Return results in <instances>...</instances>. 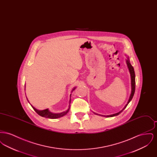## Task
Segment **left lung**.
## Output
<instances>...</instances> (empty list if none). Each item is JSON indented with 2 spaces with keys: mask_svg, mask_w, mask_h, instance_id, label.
Here are the masks:
<instances>
[{
  "mask_svg": "<svg viewBox=\"0 0 157 157\" xmlns=\"http://www.w3.org/2000/svg\"><path fill=\"white\" fill-rule=\"evenodd\" d=\"M126 63H127V67H128V68L129 71V73H130L131 84V92L130 96H129V99L128 101V102H127V104L125 105V106L124 107V108L120 112L116 113H114V114H112V115H106V116L104 115V117H115V116L118 115L119 114H120L121 112H122L125 109V108L127 107V105L130 102V101L132 100V98L134 97L135 90V75L134 69L133 67L131 65L128 56H127V59H126ZM94 113L96 114V115H98V114H97L96 113ZM101 116H103V115H101Z\"/></svg>",
  "mask_w": 157,
  "mask_h": 157,
  "instance_id": "obj_1",
  "label": "left lung"
}]
</instances>
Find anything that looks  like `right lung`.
Returning a JSON list of instances; mask_svg holds the SVG:
<instances>
[{"label": "right lung", "instance_id": "obj_1", "mask_svg": "<svg viewBox=\"0 0 157 157\" xmlns=\"http://www.w3.org/2000/svg\"><path fill=\"white\" fill-rule=\"evenodd\" d=\"M75 88H76V87L72 89V90L71 92H72L73 90H75ZM71 94L70 95V100H69V108H68V109H67V111H65L60 112V113H53V112H51V111L49 110V109H44V110H38L37 109H36L35 107H33L32 105L30 104V103H29V101H28V98H27V100L28 101L30 105L32 106V107L33 108V109L35 110V111L36 112L37 114L39 115L40 116L43 117H45V118H50V119H56V118H60V117H63L64 115H67V113H68V112H69V109H70L71 101Z\"/></svg>", "mask_w": 157, "mask_h": 157}]
</instances>
